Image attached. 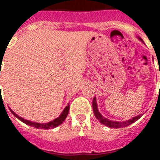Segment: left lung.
<instances>
[{
  "label": "left lung",
  "instance_id": "obj_1",
  "mask_svg": "<svg viewBox=\"0 0 160 160\" xmlns=\"http://www.w3.org/2000/svg\"><path fill=\"white\" fill-rule=\"evenodd\" d=\"M138 38L142 42H143L142 39L139 37H138ZM160 75V71H159ZM92 107H93V112L94 114H95V117H96L99 122L102 124H104L105 126L109 127V128H124V127H128L129 125H131L132 123H133L134 122H136L137 120H138L141 117H142V114H140L138 116H136L134 118L129 119V120H126L124 122H117V121H111L109 119H107L105 117L100 113V112L98 111V107H97V103H96V98L94 97L93 102H92Z\"/></svg>",
  "mask_w": 160,
  "mask_h": 160
}]
</instances>
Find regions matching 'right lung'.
<instances>
[{"mask_svg":"<svg viewBox=\"0 0 160 160\" xmlns=\"http://www.w3.org/2000/svg\"><path fill=\"white\" fill-rule=\"evenodd\" d=\"M1 86V85H0ZM10 111H11V112L13 114V115L15 116L16 118H18L21 122H22L27 125H28V126H32L35 128H42V129H50V128H54L56 127L59 126L60 124L63 123V122L65 120V118H67V115H68V113H69V104H68V106L65 107L64 110H63V112L61 113L59 117L57 118H55L54 120L51 121L49 122H47V123H39V122H32V121L27 120V119H24V118H21L18 114H16L13 111H12L11 108H9Z\"/></svg>","mask_w":160,"mask_h":160,"instance_id":"right-lung-1","label":"right lung"}]
</instances>
